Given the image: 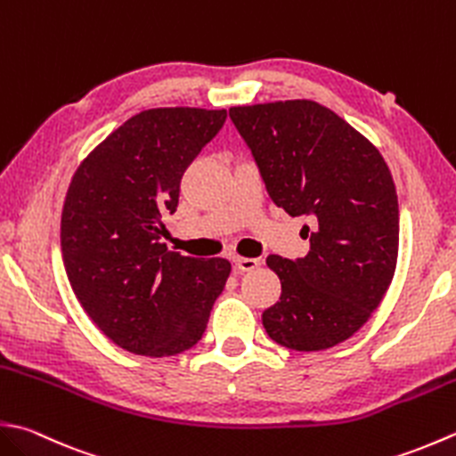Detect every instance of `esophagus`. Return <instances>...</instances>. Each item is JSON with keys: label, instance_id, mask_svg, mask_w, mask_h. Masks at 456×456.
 Masks as SVG:
<instances>
[{"label": "esophagus", "instance_id": "esophagus-1", "mask_svg": "<svg viewBox=\"0 0 456 456\" xmlns=\"http://www.w3.org/2000/svg\"><path fill=\"white\" fill-rule=\"evenodd\" d=\"M235 263V269L240 271V273H251L255 269H258L261 266V258H247V256H235L233 258Z\"/></svg>", "mask_w": 456, "mask_h": 456}]
</instances>
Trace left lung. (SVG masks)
I'll use <instances>...</instances> for the list:
<instances>
[{
  "label": "left lung",
  "mask_w": 456,
  "mask_h": 456,
  "mask_svg": "<svg viewBox=\"0 0 456 456\" xmlns=\"http://www.w3.org/2000/svg\"><path fill=\"white\" fill-rule=\"evenodd\" d=\"M229 118L274 205L306 216V256L269 255L281 300L263 312L271 340L297 352L340 344L368 322L395 273L399 203L378 148L326 106H233Z\"/></svg>",
  "instance_id": "1"
}]
</instances>
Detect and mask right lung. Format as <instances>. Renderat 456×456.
I'll return each mask as SVG.
<instances>
[{
	"instance_id": "add662e5",
	"label": "right lung",
	"mask_w": 456,
	"mask_h": 456,
	"mask_svg": "<svg viewBox=\"0 0 456 456\" xmlns=\"http://www.w3.org/2000/svg\"><path fill=\"white\" fill-rule=\"evenodd\" d=\"M225 110L154 109L116 128L78 166L61 217L70 287L124 350L162 358L201 340L231 263L167 251L162 217Z\"/></svg>"
}]
</instances>
